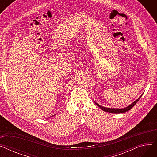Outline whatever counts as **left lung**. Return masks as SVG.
<instances>
[{"label":"left lung","instance_id":"obj_1","mask_svg":"<svg viewBox=\"0 0 157 157\" xmlns=\"http://www.w3.org/2000/svg\"><path fill=\"white\" fill-rule=\"evenodd\" d=\"M142 96V95H141ZM141 96H140V97H139L137 99L136 101H134L132 104H131L130 105H129L128 106H127V108H121V109H118V108H105V107H103V106H101V105H100L99 104H98L97 103H96V102H95V104L97 105H98V107H99V108L101 109H102L103 111H105V112H109V113H117V114H119V113H125V112H127V111H129L130 109H131L132 108H133V107L136 104V103L139 101V100L140 99V98H141Z\"/></svg>","mask_w":157,"mask_h":157}]
</instances>
